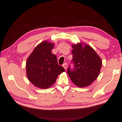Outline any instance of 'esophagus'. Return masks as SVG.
Instances as JSON below:
<instances>
[{
	"label": "esophagus",
	"instance_id": "obj_1",
	"mask_svg": "<svg viewBox=\"0 0 122 122\" xmlns=\"http://www.w3.org/2000/svg\"><path fill=\"white\" fill-rule=\"evenodd\" d=\"M63 66L64 67V68L65 69H66V68H67V66H68V65H67V63H64V64L63 65Z\"/></svg>",
	"mask_w": 122,
	"mask_h": 122
}]
</instances>
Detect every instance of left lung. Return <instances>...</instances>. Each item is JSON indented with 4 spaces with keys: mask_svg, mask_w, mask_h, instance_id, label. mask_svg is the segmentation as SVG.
Instances as JSON below:
<instances>
[{
    "mask_svg": "<svg viewBox=\"0 0 122 122\" xmlns=\"http://www.w3.org/2000/svg\"><path fill=\"white\" fill-rule=\"evenodd\" d=\"M84 47H83V46ZM73 69L68 66L67 73L73 83L79 87L91 84L99 76L102 60L91 46L80 43L72 45Z\"/></svg>",
    "mask_w": 122,
    "mask_h": 122,
    "instance_id": "obj_1",
    "label": "left lung"
}]
</instances>
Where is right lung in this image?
<instances>
[{
	"label": "right lung",
	"mask_w": 122,
	"mask_h": 122,
	"mask_svg": "<svg viewBox=\"0 0 122 122\" xmlns=\"http://www.w3.org/2000/svg\"><path fill=\"white\" fill-rule=\"evenodd\" d=\"M54 44L44 41L35 48L26 62V76L36 86L46 89L56 81L58 76L65 71L58 63L57 58L51 51Z\"/></svg>",
	"instance_id": "add662e5"
}]
</instances>
